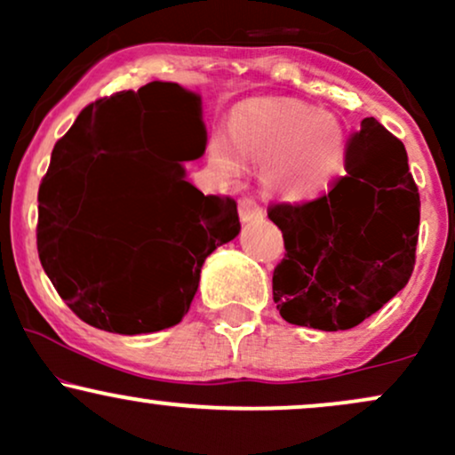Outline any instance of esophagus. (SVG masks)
<instances>
[{
	"label": "esophagus",
	"mask_w": 455,
	"mask_h": 455,
	"mask_svg": "<svg viewBox=\"0 0 455 455\" xmlns=\"http://www.w3.org/2000/svg\"><path fill=\"white\" fill-rule=\"evenodd\" d=\"M239 218H242L243 224L263 220V207L254 201L252 196H242L239 198Z\"/></svg>",
	"instance_id": "34e87169"
}]
</instances>
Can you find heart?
<instances>
[{"label": "heart", "instance_id": "obj_1", "mask_svg": "<svg viewBox=\"0 0 455 455\" xmlns=\"http://www.w3.org/2000/svg\"><path fill=\"white\" fill-rule=\"evenodd\" d=\"M227 136L212 134L207 160L224 177L242 173V158L263 164V181L289 201L329 190L347 162V132L333 115L284 98H254L231 113Z\"/></svg>", "mask_w": 455, "mask_h": 455}]
</instances>
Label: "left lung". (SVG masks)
I'll use <instances>...</instances> for the list:
<instances>
[{
    "mask_svg": "<svg viewBox=\"0 0 455 455\" xmlns=\"http://www.w3.org/2000/svg\"><path fill=\"white\" fill-rule=\"evenodd\" d=\"M344 169L327 195L267 212L286 250L274 269V301L293 325H359L404 289L415 267L421 203L402 140L365 117L348 139Z\"/></svg>",
    "mask_w": 455,
    "mask_h": 455,
    "instance_id": "8db88e82",
    "label": "left lung"
}]
</instances>
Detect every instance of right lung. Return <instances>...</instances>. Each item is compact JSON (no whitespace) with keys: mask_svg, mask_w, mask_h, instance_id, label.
<instances>
[{"mask_svg":"<svg viewBox=\"0 0 455 455\" xmlns=\"http://www.w3.org/2000/svg\"><path fill=\"white\" fill-rule=\"evenodd\" d=\"M184 113L201 140V96L154 81L85 107L55 143L38 190V257L87 325L122 336L173 327L190 310L201 267L239 235L237 203L205 196L181 162L151 156L149 117Z\"/></svg>","mask_w":455,"mask_h":455,"instance_id":"obj_1","label":"right lung"}]
</instances>
